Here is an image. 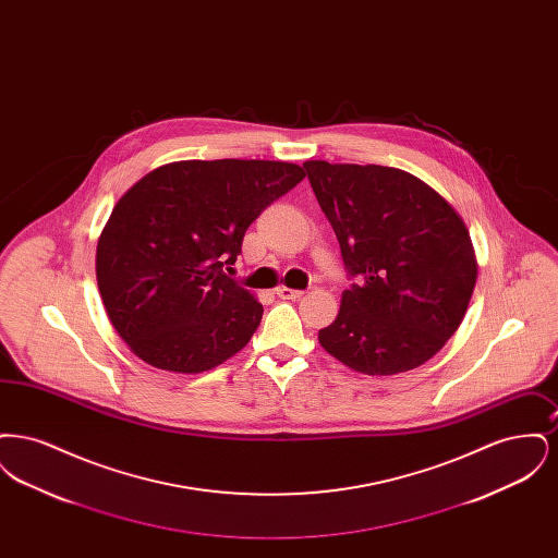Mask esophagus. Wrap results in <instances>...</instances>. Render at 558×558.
<instances>
[{
    "instance_id": "34e87169",
    "label": "esophagus",
    "mask_w": 558,
    "mask_h": 558,
    "mask_svg": "<svg viewBox=\"0 0 558 558\" xmlns=\"http://www.w3.org/2000/svg\"><path fill=\"white\" fill-rule=\"evenodd\" d=\"M276 294L280 296V299H291V301H296V299H301L305 292L296 291V289H287V287H280Z\"/></svg>"
}]
</instances>
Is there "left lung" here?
<instances>
[{
	"label": "left lung",
	"mask_w": 558,
	"mask_h": 558,
	"mask_svg": "<svg viewBox=\"0 0 558 558\" xmlns=\"http://www.w3.org/2000/svg\"><path fill=\"white\" fill-rule=\"evenodd\" d=\"M351 280L322 347L353 371H412L448 343L477 280L460 215L418 178L380 165L303 162Z\"/></svg>",
	"instance_id": "left-lung-1"
}]
</instances>
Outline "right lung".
I'll use <instances>...</instances> for the list:
<instances>
[{
  "instance_id": "obj_1",
  "label": "right lung",
  "mask_w": 558,
  "mask_h": 558,
  "mask_svg": "<svg viewBox=\"0 0 558 558\" xmlns=\"http://www.w3.org/2000/svg\"><path fill=\"white\" fill-rule=\"evenodd\" d=\"M303 178L280 160H180L121 196L98 242L96 276L108 318L137 357L192 374L251 341L264 305L226 269L248 226Z\"/></svg>"
}]
</instances>
